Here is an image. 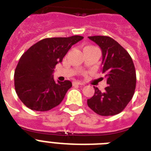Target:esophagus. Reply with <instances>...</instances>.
Listing matches in <instances>:
<instances>
[{"label": "esophagus", "instance_id": "esophagus-1", "mask_svg": "<svg viewBox=\"0 0 151 151\" xmlns=\"http://www.w3.org/2000/svg\"><path fill=\"white\" fill-rule=\"evenodd\" d=\"M73 83H74V84H77V85H80V86H83V85H84L83 83H81V82H78V81L74 82Z\"/></svg>", "mask_w": 151, "mask_h": 151}]
</instances>
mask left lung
<instances>
[{
  "mask_svg": "<svg viewBox=\"0 0 151 151\" xmlns=\"http://www.w3.org/2000/svg\"><path fill=\"white\" fill-rule=\"evenodd\" d=\"M101 48V72L107 79L104 91L94 86V94L87 105L101 116H113L124 109L132 100L136 86V74L132 57L119 43L108 36L88 37Z\"/></svg>",
  "mask_w": 151,
  "mask_h": 151,
  "instance_id": "8db88e82",
  "label": "left lung"
}]
</instances>
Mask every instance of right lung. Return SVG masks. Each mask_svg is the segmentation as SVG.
<instances>
[{"label":"right lung","mask_w":151,"mask_h":151,"mask_svg":"<svg viewBox=\"0 0 151 151\" xmlns=\"http://www.w3.org/2000/svg\"><path fill=\"white\" fill-rule=\"evenodd\" d=\"M83 38L79 35L44 38L22 55L15 70L14 81L16 94L27 107L42 112L60 104L72 84L69 80L55 82V66Z\"/></svg>","instance_id":"add662e5"}]
</instances>
